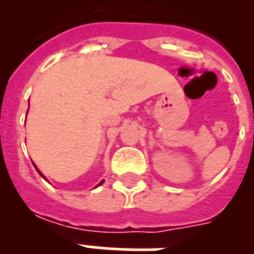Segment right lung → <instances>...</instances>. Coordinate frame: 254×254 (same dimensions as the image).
Segmentation results:
<instances>
[{
  "label": "right lung",
  "instance_id": "add662e5",
  "mask_svg": "<svg viewBox=\"0 0 254 254\" xmlns=\"http://www.w3.org/2000/svg\"><path fill=\"white\" fill-rule=\"evenodd\" d=\"M37 170H38V169H37ZM38 173L41 174L42 177H43V174H42V173H41V171H39V170H38ZM43 178H45V177H43ZM103 183H104V181H101V182H100V183H99V186H100V185H103Z\"/></svg>",
  "mask_w": 254,
  "mask_h": 254
}]
</instances>
